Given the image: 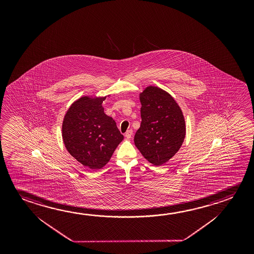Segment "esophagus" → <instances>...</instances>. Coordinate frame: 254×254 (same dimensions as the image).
I'll use <instances>...</instances> for the list:
<instances>
[{
  "label": "esophagus",
  "mask_w": 254,
  "mask_h": 254,
  "mask_svg": "<svg viewBox=\"0 0 254 254\" xmlns=\"http://www.w3.org/2000/svg\"><path fill=\"white\" fill-rule=\"evenodd\" d=\"M132 134H133V130L132 129H129L127 130L125 133L126 137L127 138V139H130V138L132 137Z\"/></svg>",
  "instance_id": "obj_1"
}]
</instances>
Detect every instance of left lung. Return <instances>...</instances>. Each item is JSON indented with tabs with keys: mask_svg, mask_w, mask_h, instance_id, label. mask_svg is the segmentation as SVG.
I'll list each match as a JSON object with an SVG mask.
<instances>
[{
	"mask_svg": "<svg viewBox=\"0 0 254 254\" xmlns=\"http://www.w3.org/2000/svg\"><path fill=\"white\" fill-rule=\"evenodd\" d=\"M141 122L134 144L155 166L167 162L183 144L186 127L175 99L159 87H146L140 95Z\"/></svg>",
	"mask_w": 254,
	"mask_h": 254,
	"instance_id": "obj_1",
	"label": "left lung"
}]
</instances>
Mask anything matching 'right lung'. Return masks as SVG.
<instances>
[{
	"mask_svg": "<svg viewBox=\"0 0 254 254\" xmlns=\"http://www.w3.org/2000/svg\"><path fill=\"white\" fill-rule=\"evenodd\" d=\"M105 98H79L63 121V140L68 152L90 169L104 167L124 139L115 121L104 113L102 104Z\"/></svg>",
	"mask_w": 254,
	"mask_h": 254,
	"instance_id": "obj_1",
	"label": "right lung"
}]
</instances>
